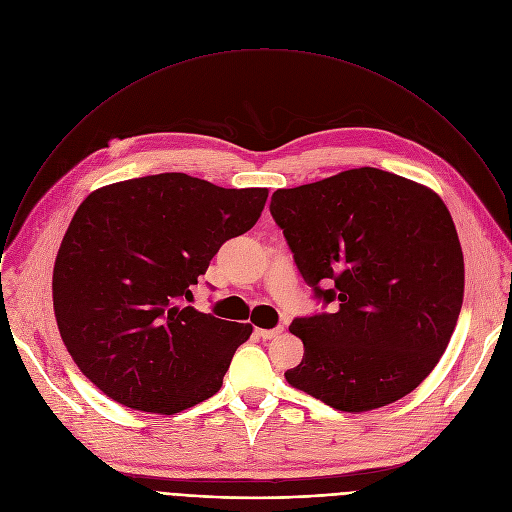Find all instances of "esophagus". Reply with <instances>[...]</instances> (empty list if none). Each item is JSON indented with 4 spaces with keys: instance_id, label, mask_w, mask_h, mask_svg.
<instances>
[{
    "instance_id": "34e87169",
    "label": "esophagus",
    "mask_w": 512,
    "mask_h": 512,
    "mask_svg": "<svg viewBox=\"0 0 512 512\" xmlns=\"http://www.w3.org/2000/svg\"><path fill=\"white\" fill-rule=\"evenodd\" d=\"M281 332H283L281 326H279V328H273V330H257V334H259L263 340H273V338H277Z\"/></svg>"
}]
</instances>
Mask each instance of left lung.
<instances>
[{"label": "left lung", "mask_w": 512, "mask_h": 512, "mask_svg": "<svg viewBox=\"0 0 512 512\" xmlns=\"http://www.w3.org/2000/svg\"><path fill=\"white\" fill-rule=\"evenodd\" d=\"M269 210L314 294L340 302L334 314L291 322L304 358L285 381L346 413L419 387L464 300V255L444 200L403 176L356 168L279 188Z\"/></svg>", "instance_id": "8db88e82"}]
</instances>
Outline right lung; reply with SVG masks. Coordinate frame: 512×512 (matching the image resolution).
<instances>
[{
	"instance_id": "1",
	"label": "right lung",
	"mask_w": 512,
	"mask_h": 512,
	"mask_svg": "<svg viewBox=\"0 0 512 512\" xmlns=\"http://www.w3.org/2000/svg\"><path fill=\"white\" fill-rule=\"evenodd\" d=\"M267 194L170 172L83 200L54 261L52 302L68 354L109 399L174 415L223 387L253 326L186 302L221 245L257 223Z\"/></svg>"
}]
</instances>
